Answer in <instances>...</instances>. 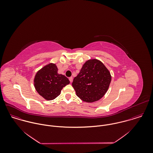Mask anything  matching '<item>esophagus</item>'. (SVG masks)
<instances>
[{
    "instance_id": "esophagus-1",
    "label": "esophagus",
    "mask_w": 153,
    "mask_h": 153,
    "mask_svg": "<svg viewBox=\"0 0 153 153\" xmlns=\"http://www.w3.org/2000/svg\"><path fill=\"white\" fill-rule=\"evenodd\" d=\"M69 81H70L71 82H72V81H73V78H72V77H70V78H69Z\"/></svg>"
}]
</instances>
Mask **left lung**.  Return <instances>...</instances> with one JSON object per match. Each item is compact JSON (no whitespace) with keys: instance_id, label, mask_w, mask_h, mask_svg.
<instances>
[{"instance_id":"1","label":"left lung","mask_w":153,"mask_h":153,"mask_svg":"<svg viewBox=\"0 0 153 153\" xmlns=\"http://www.w3.org/2000/svg\"><path fill=\"white\" fill-rule=\"evenodd\" d=\"M111 81L108 69L100 61L94 59L86 61L72 85L81 100L93 102L104 97Z\"/></svg>"}]
</instances>
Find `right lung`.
Segmentation results:
<instances>
[{"label": "right lung", "mask_w": 153, "mask_h": 153, "mask_svg": "<svg viewBox=\"0 0 153 153\" xmlns=\"http://www.w3.org/2000/svg\"><path fill=\"white\" fill-rule=\"evenodd\" d=\"M69 82L65 75L58 74L57 66L52 63L38 71L34 78V86L36 91L48 101L59 96L62 88Z\"/></svg>", "instance_id": "1"}]
</instances>
